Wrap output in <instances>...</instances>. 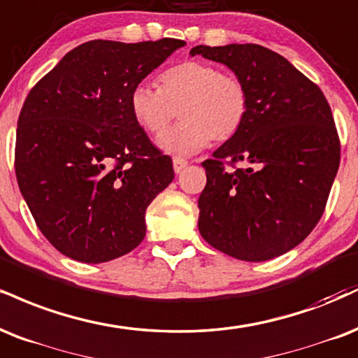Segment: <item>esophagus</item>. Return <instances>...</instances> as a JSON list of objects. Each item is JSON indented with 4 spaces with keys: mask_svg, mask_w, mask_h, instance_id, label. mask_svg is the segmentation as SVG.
Wrapping results in <instances>:
<instances>
[{
    "mask_svg": "<svg viewBox=\"0 0 358 358\" xmlns=\"http://www.w3.org/2000/svg\"><path fill=\"white\" fill-rule=\"evenodd\" d=\"M188 166V162L185 160V158H180V157H175L173 158V170L175 173H180V171L183 170V168Z\"/></svg>",
    "mask_w": 358,
    "mask_h": 358,
    "instance_id": "esophagus-1",
    "label": "esophagus"
}]
</instances>
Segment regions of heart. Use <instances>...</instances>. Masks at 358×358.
Listing matches in <instances>:
<instances>
[{"label":"heart","instance_id":"1","mask_svg":"<svg viewBox=\"0 0 358 358\" xmlns=\"http://www.w3.org/2000/svg\"><path fill=\"white\" fill-rule=\"evenodd\" d=\"M135 122L150 135L162 133L178 110L176 127L158 138L175 155L200 152L210 140L227 141L242 130L250 111L245 81L205 62H183L158 76V88L136 85L130 93Z\"/></svg>","mask_w":358,"mask_h":358}]
</instances>
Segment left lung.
<instances>
[{
  "label": "left lung",
  "instance_id": "obj_1",
  "mask_svg": "<svg viewBox=\"0 0 358 358\" xmlns=\"http://www.w3.org/2000/svg\"><path fill=\"white\" fill-rule=\"evenodd\" d=\"M190 55L227 64L250 94L242 130L201 163L198 230L238 260L283 255L315 228L337 175L340 140L329 101L288 59L260 45H200Z\"/></svg>",
  "mask_w": 358,
  "mask_h": 358
}]
</instances>
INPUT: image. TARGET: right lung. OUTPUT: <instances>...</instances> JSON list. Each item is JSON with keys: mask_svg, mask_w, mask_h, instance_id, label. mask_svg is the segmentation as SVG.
<instances>
[{"mask_svg": "<svg viewBox=\"0 0 358 358\" xmlns=\"http://www.w3.org/2000/svg\"><path fill=\"white\" fill-rule=\"evenodd\" d=\"M185 41L93 40L33 86L16 128L18 187L63 255L103 264L145 238V212L175 178L130 111V93Z\"/></svg>", "mask_w": 358, "mask_h": 358, "instance_id": "right-lung-1", "label": "right lung"}]
</instances>
